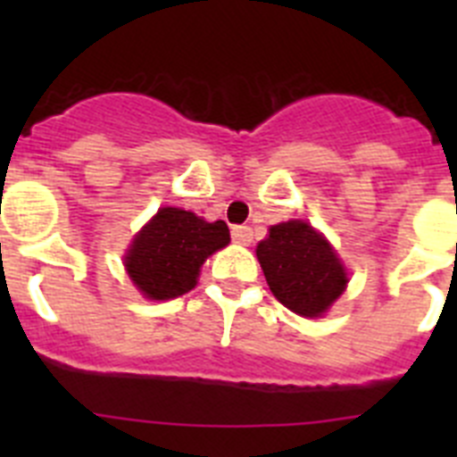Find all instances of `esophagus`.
I'll use <instances>...</instances> for the list:
<instances>
[{"instance_id":"obj_1","label":"esophagus","mask_w":457,"mask_h":457,"mask_svg":"<svg viewBox=\"0 0 457 457\" xmlns=\"http://www.w3.org/2000/svg\"><path fill=\"white\" fill-rule=\"evenodd\" d=\"M231 237L233 242H237V245H249V242L253 240V231L249 228V226H233Z\"/></svg>"}]
</instances>
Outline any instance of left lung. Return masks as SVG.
Here are the masks:
<instances>
[{
  "label": "left lung",
  "instance_id": "left-lung-1",
  "mask_svg": "<svg viewBox=\"0 0 457 457\" xmlns=\"http://www.w3.org/2000/svg\"><path fill=\"white\" fill-rule=\"evenodd\" d=\"M256 256L274 297L304 318L322 316L348 284L329 242L302 220L272 226Z\"/></svg>",
  "mask_w": 457,
  "mask_h": 457
}]
</instances>
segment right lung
Returning <instances> with one entry per match:
<instances>
[{
  "mask_svg": "<svg viewBox=\"0 0 457 457\" xmlns=\"http://www.w3.org/2000/svg\"><path fill=\"white\" fill-rule=\"evenodd\" d=\"M231 240L226 221H205L180 208H162L132 240L125 270L151 300H171L196 286L205 258Z\"/></svg>",
  "mask_w": 457,
  "mask_h": 457,
  "instance_id": "1",
  "label": "right lung"
}]
</instances>
